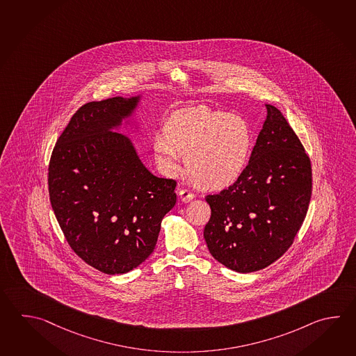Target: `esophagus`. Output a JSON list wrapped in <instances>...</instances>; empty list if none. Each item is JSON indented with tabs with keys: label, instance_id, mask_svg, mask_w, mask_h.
Masks as SVG:
<instances>
[{
	"label": "esophagus",
	"instance_id": "1",
	"mask_svg": "<svg viewBox=\"0 0 356 356\" xmlns=\"http://www.w3.org/2000/svg\"><path fill=\"white\" fill-rule=\"evenodd\" d=\"M179 195L181 197L182 202H185V203H189L190 200H193L194 199V193H191L190 190L188 189H180L179 190Z\"/></svg>",
	"mask_w": 356,
	"mask_h": 356
}]
</instances>
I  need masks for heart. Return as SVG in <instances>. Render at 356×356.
I'll return each instance as SVG.
<instances>
[{"label":"heart","mask_w":356,"mask_h":356,"mask_svg":"<svg viewBox=\"0 0 356 356\" xmlns=\"http://www.w3.org/2000/svg\"><path fill=\"white\" fill-rule=\"evenodd\" d=\"M165 136H156L153 149L167 172L179 170L182 156L197 186L222 190L245 171L252 151V131L243 118L208 108L181 110L170 116Z\"/></svg>","instance_id":"1"}]
</instances>
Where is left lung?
<instances>
[{
	"instance_id": "obj_1",
	"label": "left lung",
	"mask_w": 356,
	"mask_h": 356,
	"mask_svg": "<svg viewBox=\"0 0 356 356\" xmlns=\"http://www.w3.org/2000/svg\"><path fill=\"white\" fill-rule=\"evenodd\" d=\"M268 116L240 179L205 196L211 219L204 238L225 268L252 273L268 268L293 245L312 195V165L280 110Z\"/></svg>"
}]
</instances>
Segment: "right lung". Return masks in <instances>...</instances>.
Instances as JSON below:
<instances>
[{
  "label": "right lung",
  "mask_w": 356,
  "mask_h": 356,
  "mask_svg": "<svg viewBox=\"0 0 356 356\" xmlns=\"http://www.w3.org/2000/svg\"><path fill=\"white\" fill-rule=\"evenodd\" d=\"M138 97L82 105L48 166L51 208L74 254L105 274H124L152 254L176 181L151 174L131 140L111 131Z\"/></svg>",
  "instance_id": "right-lung-1"
}]
</instances>
